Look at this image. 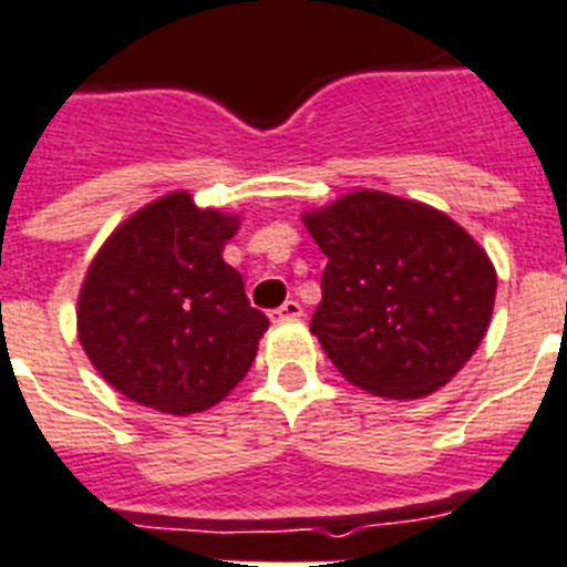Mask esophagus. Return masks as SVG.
Masks as SVG:
<instances>
[{"mask_svg": "<svg viewBox=\"0 0 567 567\" xmlns=\"http://www.w3.org/2000/svg\"><path fill=\"white\" fill-rule=\"evenodd\" d=\"M299 317H302V306H299L297 299H288V302H282V306L270 311L274 323H291V320H299Z\"/></svg>", "mask_w": 567, "mask_h": 567, "instance_id": "obj_1", "label": "esophagus"}]
</instances>
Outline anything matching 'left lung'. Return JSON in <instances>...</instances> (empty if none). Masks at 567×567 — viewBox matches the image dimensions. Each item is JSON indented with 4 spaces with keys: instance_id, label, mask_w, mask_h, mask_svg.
<instances>
[{
    "instance_id": "1",
    "label": "left lung",
    "mask_w": 567,
    "mask_h": 567,
    "mask_svg": "<svg viewBox=\"0 0 567 567\" xmlns=\"http://www.w3.org/2000/svg\"><path fill=\"white\" fill-rule=\"evenodd\" d=\"M326 252L311 317L340 375L384 399L445 388L489 329L498 274L481 244L434 206L358 188L308 209Z\"/></svg>"
}]
</instances>
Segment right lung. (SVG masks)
<instances>
[{
    "mask_svg": "<svg viewBox=\"0 0 567 567\" xmlns=\"http://www.w3.org/2000/svg\"><path fill=\"white\" fill-rule=\"evenodd\" d=\"M238 227L179 188L110 233L75 308L78 340L110 388L174 416L236 390L270 326L224 261Z\"/></svg>",
    "mask_w": 567,
    "mask_h": 567,
    "instance_id": "obj_1",
    "label": "right lung"
}]
</instances>
